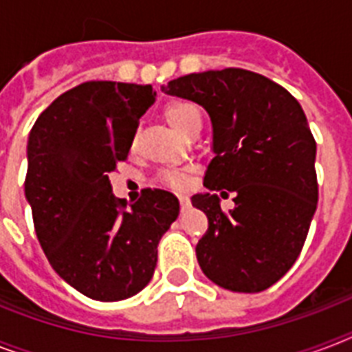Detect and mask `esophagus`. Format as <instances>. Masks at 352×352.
<instances>
[{
	"label": "esophagus",
	"instance_id": "esophagus-1",
	"mask_svg": "<svg viewBox=\"0 0 352 352\" xmlns=\"http://www.w3.org/2000/svg\"><path fill=\"white\" fill-rule=\"evenodd\" d=\"M179 203H181V210H182V212L192 206V203H190V199H188L186 195H179Z\"/></svg>",
	"mask_w": 352,
	"mask_h": 352
}]
</instances>
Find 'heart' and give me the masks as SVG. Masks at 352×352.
Instances as JSON below:
<instances>
[{
  "instance_id": "b5f03b06",
  "label": "heart",
  "mask_w": 352,
  "mask_h": 352,
  "mask_svg": "<svg viewBox=\"0 0 352 352\" xmlns=\"http://www.w3.org/2000/svg\"><path fill=\"white\" fill-rule=\"evenodd\" d=\"M164 115L171 127H175L177 131L184 135V133L193 126L201 122L197 107L188 104V102H171L164 109ZM162 181L173 188H184L190 182V171L188 170H177V171H166L162 175Z\"/></svg>"
}]
</instances>
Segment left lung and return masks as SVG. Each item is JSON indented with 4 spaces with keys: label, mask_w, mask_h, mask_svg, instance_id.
Wrapping results in <instances>:
<instances>
[{
    "label": "left lung",
    "mask_w": 352,
    "mask_h": 352,
    "mask_svg": "<svg viewBox=\"0 0 352 352\" xmlns=\"http://www.w3.org/2000/svg\"><path fill=\"white\" fill-rule=\"evenodd\" d=\"M203 106L214 129V159L192 197L208 217L197 243L204 276L232 292H261L300 256L318 206L316 140L300 102L279 84L246 69L192 73L162 87Z\"/></svg>",
    "instance_id": "obj_1"
}]
</instances>
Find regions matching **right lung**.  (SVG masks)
<instances>
[{"instance_id": "1", "label": "right lung", "mask_w": 352, "mask_h": 352, "mask_svg": "<svg viewBox=\"0 0 352 352\" xmlns=\"http://www.w3.org/2000/svg\"><path fill=\"white\" fill-rule=\"evenodd\" d=\"M151 85L85 82L60 95L29 133L25 197L51 267L91 300L120 301L149 283L179 199L146 188L127 206L107 173L127 159Z\"/></svg>"}]
</instances>
